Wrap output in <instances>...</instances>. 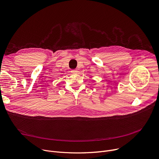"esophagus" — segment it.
I'll return each instance as SVG.
<instances>
[{
	"label": "esophagus",
	"instance_id": "obj_1",
	"mask_svg": "<svg viewBox=\"0 0 159 159\" xmlns=\"http://www.w3.org/2000/svg\"><path fill=\"white\" fill-rule=\"evenodd\" d=\"M72 73H74V74H75V73H77V70H76V69H74V70H72Z\"/></svg>",
	"mask_w": 159,
	"mask_h": 159
}]
</instances>
